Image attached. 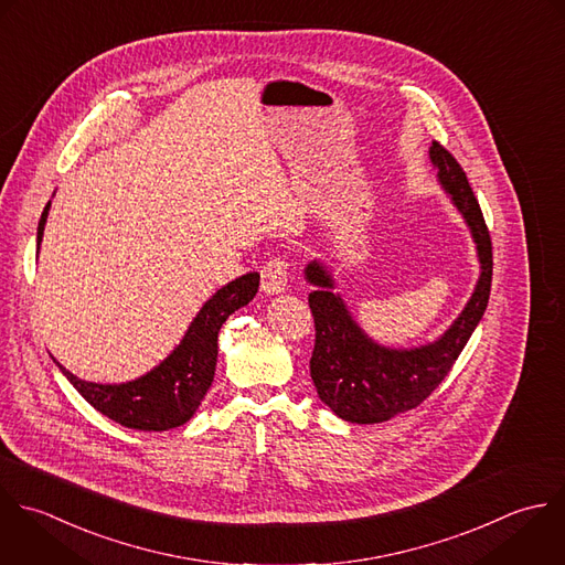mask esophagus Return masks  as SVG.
<instances>
[{
    "instance_id": "1",
    "label": "esophagus",
    "mask_w": 565,
    "mask_h": 565,
    "mask_svg": "<svg viewBox=\"0 0 565 565\" xmlns=\"http://www.w3.org/2000/svg\"><path fill=\"white\" fill-rule=\"evenodd\" d=\"M288 288V262L270 259L262 268V290L266 295H281Z\"/></svg>"
}]
</instances>
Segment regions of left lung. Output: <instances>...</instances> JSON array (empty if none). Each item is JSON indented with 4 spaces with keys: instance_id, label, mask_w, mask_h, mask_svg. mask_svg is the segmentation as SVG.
<instances>
[{
    "instance_id": "obj_1",
    "label": "left lung",
    "mask_w": 565,
    "mask_h": 565,
    "mask_svg": "<svg viewBox=\"0 0 565 565\" xmlns=\"http://www.w3.org/2000/svg\"><path fill=\"white\" fill-rule=\"evenodd\" d=\"M429 160L438 184L467 222L480 262L471 299L436 341L414 348L381 345L352 317L328 264L312 259L303 270L315 286L308 297L317 328L310 376L319 398L348 423L376 425L418 407L445 381L489 306L493 250L482 209L467 173L443 145L431 142Z\"/></svg>"
}]
</instances>
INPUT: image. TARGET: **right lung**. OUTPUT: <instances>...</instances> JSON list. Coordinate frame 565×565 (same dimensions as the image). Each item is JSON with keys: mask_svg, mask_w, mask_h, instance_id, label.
Masks as SVG:
<instances>
[{"mask_svg": "<svg viewBox=\"0 0 565 565\" xmlns=\"http://www.w3.org/2000/svg\"><path fill=\"white\" fill-rule=\"evenodd\" d=\"M50 202L45 204L36 226V250L43 239ZM259 288V275L246 273L222 286L204 301L189 323L182 341L147 374L127 383H89L74 376L58 361L56 367L74 385V390L109 420L138 431H167L193 418L206 396L217 363V334L222 323L244 308Z\"/></svg>", "mask_w": 565, "mask_h": 565, "instance_id": "add662e5", "label": "right lung"}]
</instances>
